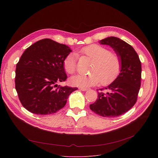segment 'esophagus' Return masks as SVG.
I'll list each match as a JSON object with an SVG mask.
<instances>
[{"mask_svg": "<svg viewBox=\"0 0 158 158\" xmlns=\"http://www.w3.org/2000/svg\"><path fill=\"white\" fill-rule=\"evenodd\" d=\"M79 89L81 90V91H83V92H85V91L88 90V88H80Z\"/></svg>", "mask_w": 158, "mask_h": 158, "instance_id": "34e87169", "label": "esophagus"}]
</instances>
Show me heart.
<instances>
[{
    "mask_svg": "<svg viewBox=\"0 0 158 158\" xmlns=\"http://www.w3.org/2000/svg\"><path fill=\"white\" fill-rule=\"evenodd\" d=\"M79 53L92 61L88 75L79 74L70 79L72 85L79 87L94 86L99 82L102 85L112 82L121 70V60L118 55L111 52L110 50L98 45H91L81 48ZM77 55L71 53L63 61L66 72L73 74L77 70Z\"/></svg>",
    "mask_w": 158,
    "mask_h": 158,
    "instance_id": "1",
    "label": "heart"
}]
</instances>
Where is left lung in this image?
Returning <instances> with one entry per match:
<instances>
[{
  "instance_id": "left-lung-1",
  "label": "left lung",
  "mask_w": 158,
  "mask_h": 158,
  "mask_svg": "<svg viewBox=\"0 0 158 158\" xmlns=\"http://www.w3.org/2000/svg\"><path fill=\"white\" fill-rule=\"evenodd\" d=\"M99 43L113 48L120 57L122 66L117 79L109 86L99 89L98 98L89 105V108L103 117H117L128 111L137 101L142 64L133 47L122 40L111 36Z\"/></svg>"
}]
</instances>
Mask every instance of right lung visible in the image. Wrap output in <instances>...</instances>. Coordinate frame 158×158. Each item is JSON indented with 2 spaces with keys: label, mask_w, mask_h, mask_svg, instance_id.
<instances>
[{
  "label": "right lung",
  "mask_w": 158,
  "mask_h": 158,
  "mask_svg": "<svg viewBox=\"0 0 158 158\" xmlns=\"http://www.w3.org/2000/svg\"><path fill=\"white\" fill-rule=\"evenodd\" d=\"M71 52L69 46L48 38L36 41L24 51L16 66L15 88L27 110L41 115L55 113L77 89L57 84L67 78L63 61Z\"/></svg>",
  "instance_id": "right-lung-1"
}]
</instances>
